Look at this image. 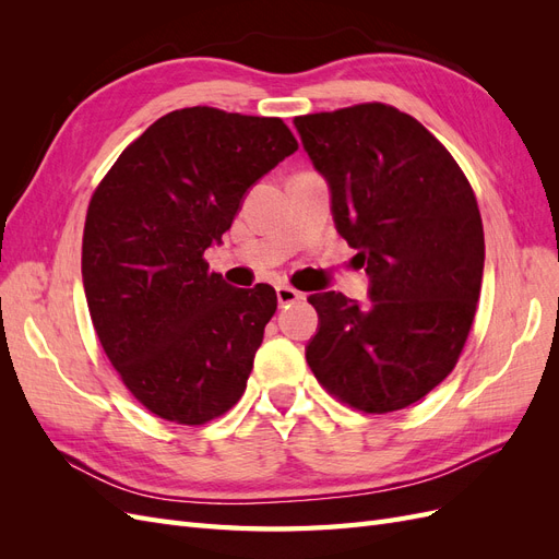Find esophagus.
Returning <instances> with one entry per match:
<instances>
[{
  "mask_svg": "<svg viewBox=\"0 0 559 559\" xmlns=\"http://www.w3.org/2000/svg\"><path fill=\"white\" fill-rule=\"evenodd\" d=\"M275 292H277V302H280V308L292 306V302H296V300H300V298H302V294H300L298 289H294V286H286V284H280Z\"/></svg>",
  "mask_w": 559,
  "mask_h": 559,
  "instance_id": "obj_1",
  "label": "esophagus"
}]
</instances>
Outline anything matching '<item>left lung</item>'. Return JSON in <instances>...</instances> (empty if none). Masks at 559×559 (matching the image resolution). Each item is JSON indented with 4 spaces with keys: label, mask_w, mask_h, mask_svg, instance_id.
<instances>
[{
    "label": "left lung",
    "mask_w": 559,
    "mask_h": 559,
    "mask_svg": "<svg viewBox=\"0 0 559 559\" xmlns=\"http://www.w3.org/2000/svg\"><path fill=\"white\" fill-rule=\"evenodd\" d=\"M331 189L337 233L370 277L359 308L312 294L306 359L319 384L361 413L408 408L460 359L480 298L485 235L476 195L450 151L411 114L364 103L298 116Z\"/></svg>",
    "instance_id": "1"
}]
</instances>
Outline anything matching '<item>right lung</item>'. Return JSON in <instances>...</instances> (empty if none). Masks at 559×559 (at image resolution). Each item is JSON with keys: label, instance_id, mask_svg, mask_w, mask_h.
<instances>
[{"label": "right lung", "instance_id": "obj_1", "mask_svg": "<svg viewBox=\"0 0 559 559\" xmlns=\"http://www.w3.org/2000/svg\"><path fill=\"white\" fill-rule=\"evenodd\" d=\"M296 148L282 118L186 107L151 123L97 183L83 289L99 345L148 413L198 427L245 394L277 294L226 284L205 249Z\"/></svg>", "mask_w": 559, "mask_h": 559}]
</instances>
